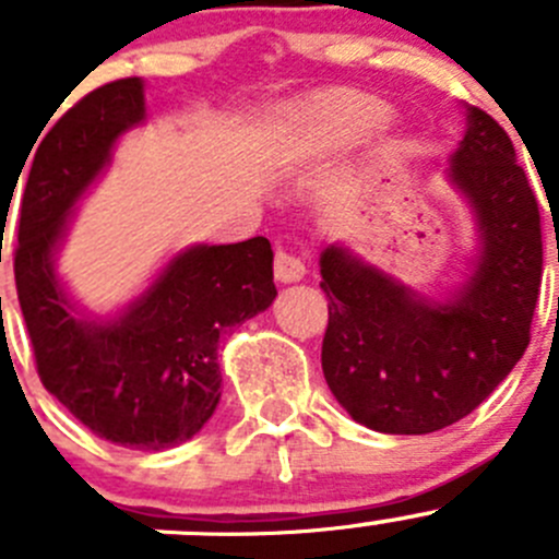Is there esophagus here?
<instances>
[{"mask_svg": "<svg viewBox=\"0 0 559 559\" xmlns=\"http://www.w3.org/2000/svg\"><path fill=\"white\" fill-rule=\"evenodd\" d=\"M273 273L275 281H281V284H295V281H300L306 275V264L297 255L278 250L273 259Z\"/></svg>", "mask_w": 559, "mask_h": 559, "instance_id": "obj_1", "label": "esophagus"}]
</instances>
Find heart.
<instances>
[{
    "mask_svg": "<svg viewBox=\"0 0 559 559\" xmlns=\"http://www.w3.org/2000/svg\"><path fill=\"white\" fill-rule=\"evenodd\" d=\"M385 118L389 107L380 98L353 93L304 109L292 121V134L304 151H342L383 127Z\"/></svg>",
    "mask_w": 559,
    "mask_h": 559,
    "instance_id": "heart-1",
    "label": "heart"
}]
</instances>
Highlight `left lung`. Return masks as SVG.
Returning a JSON list of instances; mask_svg holds the SVG:
<instances>
[{
  "label": "left lung",
  "instance_id": "obj_1",
  "mask_svg": "<svg viewBox=\"0 0 559 559\" xmlns=\"http://www.w3.org/2000/svg\"><path fill=\"white\" fill-rule=\"evenodd\" d=\"M450 181L468 198L479 259L452 300L438 304L364 264L342 245L320 255L328 295L322 372L369 430L421 436L472 414L530 344L544 275L538 198L513 140L491 115L466 109Z\"/></svg>",
  "mask_w": 559,
  "mask_h": 559
}]
</instances>
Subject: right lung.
<instances>
[{"label":"right lung","instance_id":"right-lung-1","mask_svg":"<svg viewBox=\"0 0 559 559\" xmlns=\"http://www.w3.org/2000/svg\"><path fill=\"white\" fill-rule=\"evenodd\" d=\"M143 118V80L129 76L87 93L46 132L24 159L28 168L21 165L27 179L13 273L46 391L98 438L159 452L195 436L215 414L221 333L267 309L278 292L270 239L253 237L174 255L115 320L76 314L57 281L55 250L115 140ZM13 192L0 203L2 228Z\"/></svg>","mask_w":559,"mask_h":559}]
</instances>
